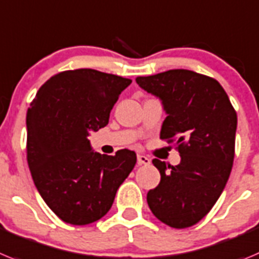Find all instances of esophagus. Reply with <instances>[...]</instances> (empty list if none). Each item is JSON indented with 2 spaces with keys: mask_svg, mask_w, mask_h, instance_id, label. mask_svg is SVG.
<instances>
[{
  "mask_svg": "<svg viewBox=\"0 0 259 259\" xmlns=\"http://www.w3.org/2000/svg\"><path fill=\"white\" fill-rule=\"evenodd\" d=\"M138 165H150L151 164V158L147 157L144 155H138Z\"/></svg>",
  "mask_w": 259,
  "mask_h": 259,
  "instance_id": "obj_1",
  "label": "esophagus"
}]
</instances>
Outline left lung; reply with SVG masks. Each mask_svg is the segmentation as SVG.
<instances>
[{"mask_svg": "<svg viewBox=\"0 0 259 259\" xmlns=\"http://www.w3.org/2000/svg\"><path fill=\"white\" fill-rule=\"evenodd\" d=\"M135 81L161 101L167 116L160 138L176 141L181 155L176 166L152 160L161 181L147 193L148 206L170 227H191L225 190L234 164L236 112L218 81L193 71L170 69Z\"/></svg>", "mask_w": 259, "mask_h": 259, "instance_id": "1", "label": "left lung"}]
</instances>
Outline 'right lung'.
I'll return each instance as SVG.
<instances>
[{
	"label": "right lung",
	"instance_id": "obj_1",
	"mask_svg": "<svg viewBox=\"0 0 259 259\" xmlns=\"http://www.w3.org/2000/svg\"><path fill=\"white\" fill-rule=\"evenodd\" d=\"M129 78L82 68L49 78L27 112V161L34 186L60 220H101L137 162L134 151L94 152L88 139L108 124Z\"/></svg>",
	"mask_w": 259,
	"mask_h": 259
}]
</instances>
